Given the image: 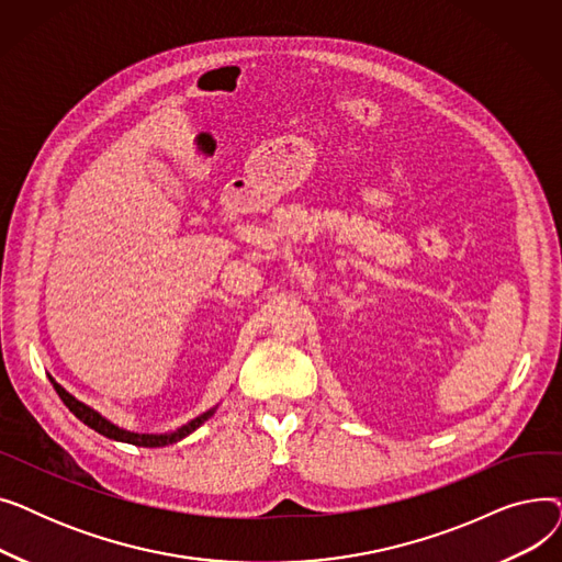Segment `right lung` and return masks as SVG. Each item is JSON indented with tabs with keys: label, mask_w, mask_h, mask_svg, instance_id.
Instances as JSON below:
<instances>
[{
	"label": "right lung",
	"mask_w": 562,
	"mask_h": 562,
	"mask_svg": "<svg viewBox=\"0 0 562 562\" xmlns=\"http://www.w3.org/2000/svg\"><path fill=\"white\" fill-rule=\"evenodd\" d=\"M49 380H52V385H54V390H56V394L61 396V401L66 403V407L72 412V415L79 419V422H83L88 428H93L95 432H100V435H104V437H109V439H115V441H125V445H134V447H145V449H157V447H168V445H175V441H180V439H184L187 435H191L195 428H200L206 419H210L214 412H216V407H212V409H206V412H202L200 417H195V419H191L189 424H184L182 428H177V430H172V432H164V435H150V432H132V430H125V428H121V426H115V424H111L106 417H102L98 409H93V407H88L86 403H81V401H77L70 392H66L61 385H58V382L49 375Z\"/></svg>",
	"instance_id": "add662e5"
}]
</instances>
